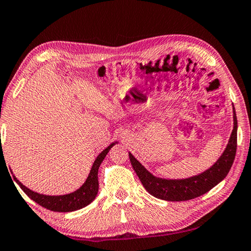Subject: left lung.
Listing matches in <instances>:
<instances>
[{
    "label": "left lung",
    "mask_w": 251,
    "mask_h": 251,
    "mask_svg": "<svg viewBox=\"0 0 251 251\" xmlns=\"http://www.w3.org/2000/svg\"><path fill=\"white\" fill-rule=\"evenodd\" d=\"M237 150V117L234 108V129L230 135L229 142L223 155L212 168L205 171L204 173L196 176L185 179H163L155 177L147 169L129 153V157L132 164V168L143 184L146 190L156 199L170 201H190L205 194L216 186L227 176L228 172L234 163Z\"/></svg>",
    "instance_id": "obj_1"
}]
</instances>
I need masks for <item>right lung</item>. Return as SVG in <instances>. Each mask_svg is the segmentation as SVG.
<instances>
[{
	"mask_svg": "<svg viewBox=\"0 0 251 251\" xmlns=\"http://www.w3.org/2000/svg\"><path fill=\"white\" fill-rule=\"evenodd\" d=\"M116 143H111L110 146L104 149V150L97 156V159L94 162V165L90 170V173L88 175L86 182L83 185L78 188L77 191L74 193H70L67 195H59V196H48L38 194L36 192L30 191L29 188L25 187L19 179L15 176H13L15 182L19 184L20 187L23 190V192L27 195L30 200L36 201L38 205L43 206L52 212H60V213H68L74 212V210L80 209L85 206L89 205L92 201L96 199L97 194H98L99 188V182H98V169L101 164V162L107 155L110 149H111Z\"/></svg>",
	"mask_w": 251,
	"mask_h": 251,
	"instance_id": "obj_1",
	"label": "right lung"
}]
</instances>
